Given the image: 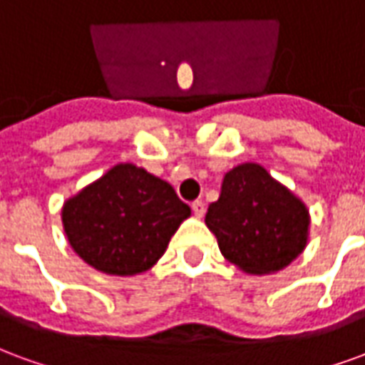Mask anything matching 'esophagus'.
Returning a JSON list of instances; mask_svg holds the SVG:
<instances>
[{"mask_svg":"<svg viewBox=\"0 0 365 365\" xmlns=\"http://www.w3.org/2000/svg\"><path fill=\"white\" fill-rule=\"evenodd\" d=\"M191 211H193V215H195L197 219H201V217L205 215V203H203V201H193V203H191Z\"/></svg>","mask_w":365,"mask_h":365,"instance_id":"1","label":"esophagus"}]
</instances>
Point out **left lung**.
<instances>
[{
    "mask_svg": "<svg viewBox=\"0 0 365 365\" xmlns=\"http://www.w3.org/2000/svg\"><path fill=\"white\" fill-rule=\"evenodd\" d=\"M205 225L221 254L246 274H275L305 250L309 209L266 168L246 162L225 174Z\"/></svg>",
    "mask_w": 365,
    "mask_h": 365,
    "instance_id": "obj_1",
    "label": "left lung"
}]
</instances>
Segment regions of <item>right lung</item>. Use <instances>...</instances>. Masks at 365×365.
<instances>
[{
    "label": "right lung",
    "instance_id": "add662e5",
    "mask_svg": "<svg viewBox=\"0 0 365 365\" xmlns=\"http://www.w3.org/2000/svg\"><path fill=\"white\" fill-rule=\"evenodd\" d=\"M191 215L174 187L144 168L117 164L62 207L74 252L109 275L150 269Z\"/></svg>",
    "mask_w": 365,
    "mask_h": 365
}]
</instances>
